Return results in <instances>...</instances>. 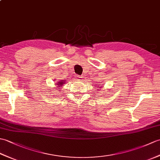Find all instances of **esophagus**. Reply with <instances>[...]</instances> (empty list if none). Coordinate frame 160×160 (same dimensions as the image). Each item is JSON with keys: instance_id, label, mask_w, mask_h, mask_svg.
Returning <instances> with one entry per match:
<instances>
[{"instance_id": "1", "label": "esophagus", "mask_w": 160, "mask_h": 160, "mask_svg": "<svg viewBox=\"0 0 160 160\" xmlns=\"http://www.w3.org/2000/svg\"><path fill=\"white\" fill-rule=\"evenodd\" d=\"M77 77V79H78V81H82V80H83V78H84V77L82 76H76Z\"/></svg>"}]
</instances>
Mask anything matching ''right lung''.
<instances>
[{
	"instance_id": "1",
	"label": "right lung",
	"mask_w": 160,
	"mask_h": 160,
	"mask_svg": "<svg viewBox=\"0 0 160 160\" xmlns=\"http://www.w3.org/2000/svg\"><path fill=\"white\" fill-rule=\"evenodd\" d=\"M64 81H62V80H61V81H58V82L56 84H58V87H59V86H62V84H64ZM57 89H58V88L57 87Z\"/></svg>"
}]
</instances>
